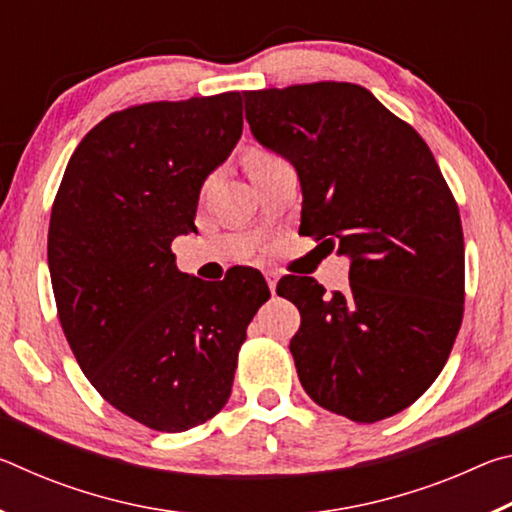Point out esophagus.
I'll return each instance as SVG.
<instances>
[{"label":"esophagus","mask_w":512,"mask_h":512,"mask_svg":"<svg viewBox=\"0 0 512 512\" xmlns=\"http://www.w3.org/2000/svg\"><path fill=\"white\" fill-rule=\"evenodd\" d=\"M264 277H266L268 289H271V291L275 293V287H277V280H280V275H277L275 271H264Z\"/></svg>","instance_id":"34e87169"}]
</instances>
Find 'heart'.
<instances>
[{
	"label": "heart",
	"instance_id": "heart-1",
	"mask_svg": "<svg viewBox=\"0 0 512 512\" xmlns=\"http://www.w3.org/2000/svg\"><path fill=\"white\" fill-rule=\"evenodd\" d=\"M280 160H282L280 155H275L273 151L259 149V146H255V149H250V151L246 153V169H248V176H250V173L259 171V169L271 167L273 162H280Z\"/></svg>",
	"mask_w": 512,
	"mask_h": 512
}]
</instances>
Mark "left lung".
<instances>
[{"label": "left lung", "instance_id": "obj_1", "mask_svg": "<svg viewBox=\"0 0 512 512\" xmlns=\"http://www.w3.org/2000/svg\"><path fill=\"white\" fill-rule=\"evenodd\" d=\"M255 140L302 187L300 232L350 257V289L284 275L289 350L318 406L354 422L404 411L445 368L463 320L461 214L427 142L354 83L244 92Z\"/></svg>", "mask_w": 512, "mask_h": 512}]
</instances>
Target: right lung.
Listing matches in <instances>:
<instances>
[{
  "mask_svg": "<svg viewBox=\"0 0 512 512\" xmlns=\"http://www.w3.org/2000/svg\"><path fill=\"white\" fill-rule=\"evenodd\" d=\"M244 128L239 92L112 112L76 146L51 207L47 259L65 339L108 404L178 433L219 413L262 273L214 287L180 273L171 241L196 232L205 178Z\"/></svg>",
  "mask_w": 512,
  "mask_h": 512,
  "instance_id": "1",
  "label": "right lung"
}]
</instances>
